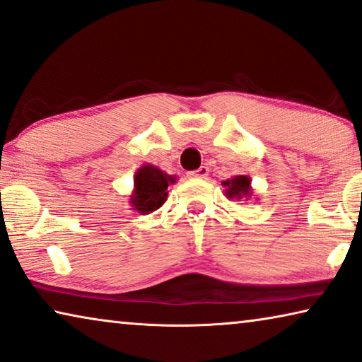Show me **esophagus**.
Instances as JSON below:
<instances>
[{
	"label": "esophagus",
	"instance_id": "esophagus-1",
	"mask_svg": "<svg viewBox=\"0 0 362 362\" xmlns=\"http://www.w3.org/2000/svg\"><path fill=\"white\" fill-rule=\"evenodd\" d=\"M209 174V168L208 165H202V168H198L197 170H192L188 172V175L193 177V179H206Z\"/></svg>",
	"mask_w": 362,
	"mask_h": 362
}]
</instances>
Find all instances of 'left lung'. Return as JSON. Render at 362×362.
I'll list each match as a JSON object with an SVG mask.
<instances>
[{
    "label": "left lung",
    "instance_id": "1",
    "mask_svg": "<svg viewBox=\"0 0 362 362\" xmlns=\"http://www.w3.org/2000/svg\"><path fill=\"white\" fill-rule=\"evenodd\" d=\"M222 185L227 188L226 190L227 198L240 199V198L250 197V192H251L250 190V177L237 175V177H233L232 180L222 182Z\"/></svg>",
    "mask_w": 362,
    "mask_h": 362
}]
</instances>
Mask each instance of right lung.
Instances as JSON below:
<instances>
[{
	"label": "right lung",
	"instance_id": "obj_1",
	"mask_svg": "<svg viewBox=\"0 0 362 362\" xmlns=\"http://www.w3.org/2000/svg\"><path fill=\"white\" fill-rule=\"evenodd\" d=\"M175 179L153 165H143L135 175V193L132 206L143 214L159 209L168 199V187Z\"/></svg>",
	"mask_w": 362,
	"mask_h": 362
}]
</instances>
